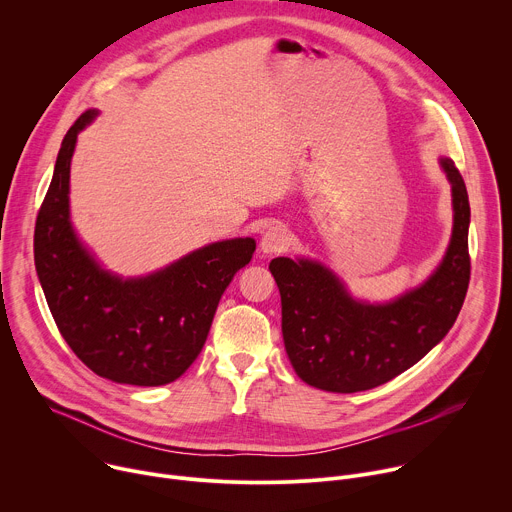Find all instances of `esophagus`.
Wrapping results in <instances>:
<instances>
[{
	"label": "esophagus",
	"instance_id": "1",
	"mask_svg": "<svg viewBox=\"0 0 512 512\" xmlns=\"http://www.w3.org/2000/svg\"><path fill=\"white\" fill-rule=\"evenodd\" d=\"M287 247H289V235L281 225H273L261 235L259 249L263 255L281 253V251H287Z\"/></svg>",
	"mask_w": 512,
	"mask_h": 512
}]
</instances>
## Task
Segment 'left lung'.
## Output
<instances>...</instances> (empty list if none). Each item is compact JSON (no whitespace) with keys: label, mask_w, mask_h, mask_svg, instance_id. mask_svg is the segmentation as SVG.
<instances>
[{"label":"left lung","mask_w":512,"mask_h":512,"mask_svg":"<svg viewBox=\"0 0 512 512\" xmlns=\"http://www.w3.org/2000/svg\"><path fill=\"white\" fill-rule=\"evenodd\" d=\"M452 188V237L437 267L419 285L387 302L350 294L346 281L310 257H275L269 271L281 296L287 358L310 387L358 393L411 369L454 326L470 281L466 184L450 158H440Z\"/></svg>","instance_id":"8db88e82"}]
</instances>
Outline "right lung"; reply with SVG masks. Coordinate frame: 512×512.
Masks as SVG:
<instances>
[{"label":"right lung","mask_w":512,"mask_h":512,"mask_svg":"<svg viewBox=\"0 0 512 512\" xmlns=\"http://www.w3.org/2000/svg\"><path fill=\"white\" fill-rule=\"evenodd\" d=\"M99 117L85 111L62 139L34 231V263L52 318L87 367L103 379L160 387L200 354L216 306L255 239L208 243L145 275L103 267L70 221V162L79 133Z\"/></svg>","instance_id":"1"}]
</instances>
